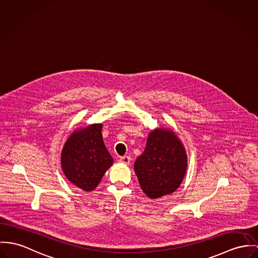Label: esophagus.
<instances>
[{"mask_svg": "<svg viewBox=\"0 0 258 258\" xmlns=\"http://www.w3.org/2000/svg\"><path fill=\"white\" fill-rule=\"evenodd\" d=\"M119 162L122 163V164H125V165H128L130 162H131V157L130 156H123V157H120L119 158Z\"/></svg>", "mask_w": 258, "mask_h": 258, "instance_id": "esophagus-1", "label": "esophagus"}]
</instances>
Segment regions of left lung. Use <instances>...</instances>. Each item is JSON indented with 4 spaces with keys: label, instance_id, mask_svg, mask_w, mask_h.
<instances>
[{
    "label": "left lung",
    "instance_id": "1",
    "mask_svg": "<svg viewBox=\"0 0 258 258\" xmlns=\"http://www.w3.org/2000/svg\"><path fill=\"white\" fill-rule=\"evenodd\" d=\"M187 168L184 146L171 128L156 127L147 138L135 172L143 192L151 199L171 195L180 185Z\"/></svg>",
    "mask_w": 258,
    "mask_h": 258
}]
</instances>
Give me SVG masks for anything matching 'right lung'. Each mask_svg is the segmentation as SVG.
Masks as SVG:
<instances>
[{"label": "right lung", "mask_w": 258, "mask_h": 258, "mask_svg": "<svg viewBox=\"0 0 258 258\" xmlns=\"http://www.w3.org/2000/svg\"><path fill=\"white\" fill-rule=\"evenodd\" d=\"M103 123L76 130L67 139L60 154L66 178L84 191L96 188L114 160L102 138Z\"/></svg>", "instance_id": "obj_1"}]
</instances>
